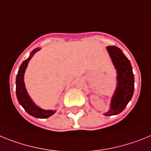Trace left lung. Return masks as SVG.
I'll list each match as a JSON object with an SVG mask.
<instances>
[{"label": "left lung", "instance_id": "obj_1", "mask_svg": "<svg viewBox=\"0 0 151 151\" xmlns=\"http://www.w3.org/2000/svg\"><path fill=\"white\" fill-rule=\"evenodd\" d=\"M107 50L117 69L118 87L111 102V109L105 113L107 116L118 115L126 107L132 99L134 88V80L130 61L122 51L116 46H108Z\"/></svg>", "mask_w": 151, "mask_h": 151}]
</instances>
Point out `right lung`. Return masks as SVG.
Returning a JSON list of instances; mask_svg holds the SVG:
<instances>
[{
	"mask_svg": "<svg viewBox=\"0 0 151 151\" xmlns=\"http://www.w3.org/2000/svg\"><path fill=\"white\" fill-rule=\"evenodd\" d=\"M39 50V48L34 49L29 57L27 60H25L19 67L18 74L17 75V79H16V93H17V97L19 104L23 107V109L27 113L33 117L39 118V119H46L55 113L56 111L55 110H44L36 106V105L32 103V101L30 99L27 90L25 88L24 81H23L24 72L26 70L29 61L34 55V54Z\"/></svg>",
	"mask_w": 151,
	"mask_h": 151,
	"instance_id": "obj_1",
	"label": "right lung"
}]
</instances>
